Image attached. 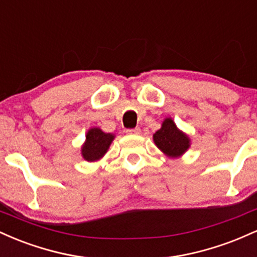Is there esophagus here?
<instances>
[{
    "instance_id": "1",
    "label": "esophagus",
    "mask_w": 257,
    "mask_h": 257,
    "mask_svg": "<svg viewBox=\"0 0 257 257\" xmlns=\"http://www.w3.org/2000/svg\"><path fill=\"white\" fill-rule=\"evenodd\" d=\"M125 133L128 135H139L141 133L140 128H134V129H126Z\"/></svg>"
}]
</instances>
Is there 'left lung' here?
Masks as SVG:
<instances>
[{"instance_id": "obj_1", "label": "left lung", "mask_w": 257, "mask_h": 257, "mask_svg": "<svg viewBox=\"0 0 257 257\" xmlns=\"http://www.w3.org/2000/svg\"><path fill=\"white\" fill-rule=\"evenodd\" d=\"M155 145L169 158H180L191 146V139L178 128L173 118L167 117L161 128L153 134Z\"/></svg>"}]
</instances>
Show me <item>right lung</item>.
<instances>
[{"mask_svg": "<svg viewBox=\"0 0 257 257\" xmlns=\"http://www.w3.org/2000/svg\"><path fill=\"white\" fill-rule=\"evenodd\" d=\"M114 139V134L105 133L98 126H93L85 134V141L81 146V155L84 161L98 162L106 155Z\"/></svg>", "mask_w": 257, "mask_h": 257, "instance_id": "obj_1", "label": "right lung"}]
</instances>
